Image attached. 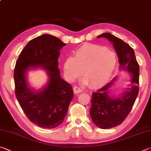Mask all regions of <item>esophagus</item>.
Here are the masks:
<instances>
[{"label":"esophagus","mask_w":151,"mask_h":151,"mask_svg":"<svg viewBox=\"0 0 151 151\" xmlns=\"http://www.w3.org/2000/svg\"><path fill=\"white\" fill-rule=\"evenodd\" d=\"M73 91H74V93L75 94H78L83 92V89L81 87H79V86H75V87L73 88Z\"/></svg>","instance_id":"1"}]
</instances>
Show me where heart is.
<instances>
[{
	"instance_id": "obj_1",
	"label": "heart",
	"mask_w": 151,
	"mask_h": 151,
	"mask_svg": "<svg viewBox=\"0 0 151 151\" xmlns=\"http://www.w3.org/2000/svg\"><path fill=\"white\" fill-rule=\"evenodd\" d=\"M116 57L112 50L94 44H85L78 48L75 57L63 64L66 78L72 81L81 75L91 87H101L108 83L115 68Z\"/></svg>"
}]
</instances>
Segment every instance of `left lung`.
I'll use <instances>...</instances> for the list:
<instances>
[{"mask_svg": "<svg viewBox=\"0 0 151 151\" xmlns=\"http://www.w3.org/2000/svg\"><path fill=\"white\" fill-rule=\"evenodd\" d=\"M106 38L112 43L119 57V68L130 72L131 81L130 87L121 96L116 97L109 94V88L116 78L99 89L93 92L90 111L92 121L103 129H110L121 124L131 112L139 94V65L133 48L123 40L111 33H103L97 38Z\"/></svg>", "mask_w": 151, "mask_h": 151, "instance_id": "8db88e82", "label": "left lung"}]
</instances>
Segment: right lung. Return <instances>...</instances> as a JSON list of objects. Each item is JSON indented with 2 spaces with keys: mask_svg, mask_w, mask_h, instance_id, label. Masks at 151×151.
I'll list each match as a JSON object with an SVG mask.
<instances>
[{
  "mask_svg": "<svg viewBox=\"0 0 151 151\" xmlns=\"http://www.w3.org/2000/svg\"><path fill=\"white\" fill-rule=\"evenodd\" d=\"M66 44L55 36L45 34L27 43L19 55L14 72L15 94L30 121L45 129H52L65 120L73 98V88L60 77L58 59ZM42 67L48 74L47 85L33 91L26 82L29 68Z\"/></svg>",
  "mask_w": 151,
  "mask_h": 151,
  "instance_id": "right-lung-1",
  "label": "right lung"
}]
</instances>
